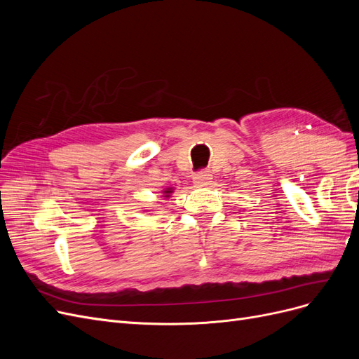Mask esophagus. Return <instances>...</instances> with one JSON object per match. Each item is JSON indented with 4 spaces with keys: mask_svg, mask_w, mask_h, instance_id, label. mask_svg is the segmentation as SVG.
I'll list each match as a JSON object with an SVG mask.
<instances>
[{
    "mask_svg": "<svg viewBox=\"0 0 359 359\" xmlns=\"http://www.w3.org/2000/svg\"><path fill=\"white\" fill-rule=\"evenodd\" d=\"M194 187H206L211 182V175L208 172H199L193 177Z\"/></svg>",
    "mask_w": 359,
    "mask_h": 359,
    "instance_id": "34e87169",
    "label": "esophagus"
}]
</instances>
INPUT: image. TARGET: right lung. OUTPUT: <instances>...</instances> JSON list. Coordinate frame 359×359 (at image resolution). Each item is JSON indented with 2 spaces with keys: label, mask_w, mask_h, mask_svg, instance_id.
I'll list each match as a JSON object with an SVG mask.
<instances>
[{
  "label": "right lung",
  "mask_w": 359,
  "mask_h": 359,
  "mask_svg": "<svg viewBox=\"0 0 359 359\" xmlns=\"http://www.w3.org/2000/svg\"><path fill=\"white\" fill-rule=\"evenodd\" d=\"M173 193V187H166L165 190L161 191V194H163V198H166V199H169L170 198V194Z\"/></svg>",
  "instance_id": "right-lung-1"
}]
</instances>
